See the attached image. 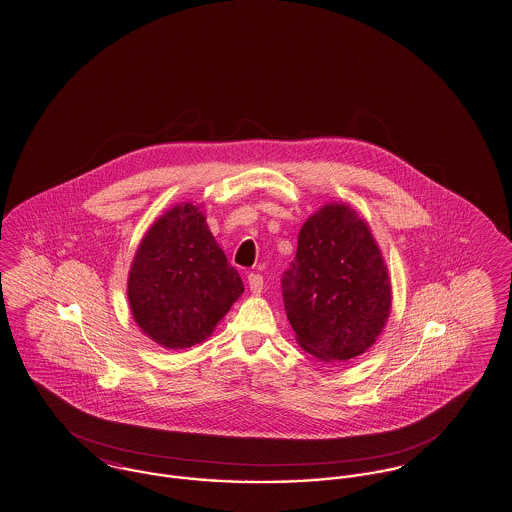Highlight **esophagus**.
Returning a JSON list of instances; mask_svg holds the SVG:
<instances>
[{"label": "esophagus", "instance_id": "obj_1", "mask_svg": "<svg viewBox=\"0 0 512 512\" xmlns=\"http://www.w3.org/2000/svg\"><path fill=\"white\" fill-rule=\"evenodd\" d=\"M250 292L254 295H260L263 290V277L260 273H250L249 275Z\"/></svg>", "mask_w": 512, "mask_h": 512}]
</instances>
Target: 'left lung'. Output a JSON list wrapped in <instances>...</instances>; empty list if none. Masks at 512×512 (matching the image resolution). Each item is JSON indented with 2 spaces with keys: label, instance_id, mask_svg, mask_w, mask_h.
I'll use <instances>...</instances> for the list:
<instances>
[{
  "label": "left lung",
  "instance_id": "left-lung-1",
  "mask_svg": "<svg viewBox=\"0 0 512 512\" xmlns=\"http://www.w3.org/2000/svg\"><path fill=\"white\" fill-rule=\"evenodd\" d=\"M286 316L303 350L329 363L365 353L391 312V282L368 226L346 204L303 224L282 275Z\"/></svg>",
  "mask_w": 512,
  "mask_h": 512
}]
</instances>
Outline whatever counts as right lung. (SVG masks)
<instances>
[{
  "mask_svg": "<svg viewBox=\"0 0 512 512\" xmlns=\"http://www.w3.org/2000/svg\"><path fill=\"white\" fill-rule=\"evenodd\" d=\"M241 293L243 280L192 204L176 205L149 228L129 273L134 320L170 350L204 342Z\"/></svg>",
  "mask_w": 512,
  "mask_h": 512,
  "instance_id": "obj_1",
  "label": "right lung"
}]
</instances>
